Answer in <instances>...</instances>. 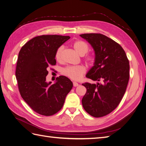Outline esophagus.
Instances as JSON below:
<instances>
[{
    "mask_svg": "<svg viewBox=\"0 0 146 146\" xmlns=\"http://www.w3.org/2000/svg\"><path fill=\"white\" fill-rule=\"evenodd\" d=\"M73 84V86H74V87H76V86H79V84L76 83V82H75V81H74Z\"/></svg>",
    "mask_w": 146,
    "mask_h": 146,
    "instance_id": "esophagus-1",
    "label": "esophagus"
}]
</instances>
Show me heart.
<instances>
[{
	"mask_svg": "<svg viewBox=\"0 0 146 146\" xmlns=\"http://www.w3.org/2000/svg\"><path fill=\"white\" fill-rule=\"evenodd\" d=\"M74 50L78 54L82 56L85 63L89 66H92L94 64L96 60L95 57L91 54H86L89 50V44L82 40H78L73 44ZM64 47L60 46L55 52V58L58 62H62L63 60ZM63 74L70 78L73 80H79L86 73V68L83 65L68 66L63 68L62 71Z\"/></svg>",
	"mask_w": 146,
	"mask_h": 146,
	"instance_id": "1",
	"label": "heart"
}]
</instances>
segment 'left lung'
Returning a JSON list of instances; mask_svg holds the SVG:
<instances>
[{
	"instance_id": "8db88e82",
	"label": "left lung",
	"mask_w": 146,
	"mask_h": 146,
	"mask_svg": "<svg viewBox=\"0 0 146 146\" xmlns=\"http://www.w3.org/2000/svg\"><path fill=\"white\" fill-rule=\"evenodd\" d=\"M80 36L94 48V65L88 78L101 83L82 84L87 91L82 99L86 111L96 118L109 114L118 107L124 96L129 79V64L122 47L100 33H86Z\"/></svg>"
}]
</instances>
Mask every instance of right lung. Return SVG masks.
Here are the masks:
<instances>
[{"label": "right lung", "mask_w": 146, "mask_h": 146, "mask_svg": "<svg viewBox=\"0 0 146 146\" xmlns=\"http://www.w3.org/2000/svg\"><path fill=\"white\" fill-rule=\"evenodd\" d=\"M70 36H36L21 47L17 59L15 75L21 98L36 113L51 116L61 110L73 83L65 76L57 82L47 83V68L56 64L55 52Z\"/></svg>", "instance_id": "1"}]
</instances>
